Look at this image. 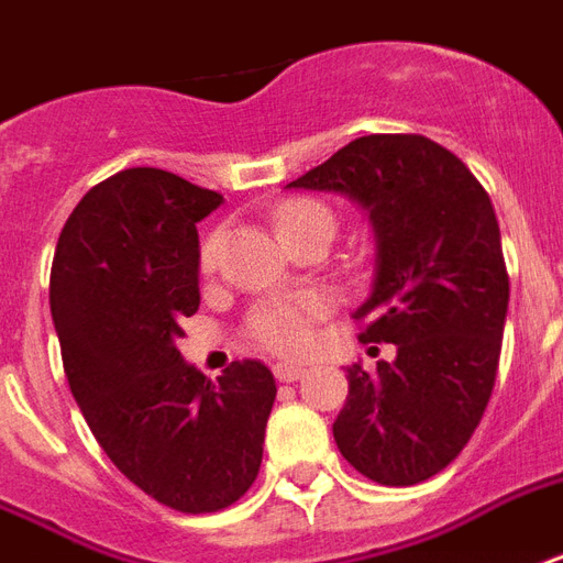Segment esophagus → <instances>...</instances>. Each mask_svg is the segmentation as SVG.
<instances>
[{"mask_svg":"<svg viewBox=\"0 0 563 563\" xmlns=\"http://www.w3.org/2000/svg\"><path fill=\"white\" fill-rule=\"evenodd\" d=\"M303 372H307V368L300 366V363H289V360H283V363H277V366H274V377H277V380H283V384L298 380Z\"/></svg>","mask_w":563,"mask_h":563,"instance_id":"34e87169","label":"esophagus"}]
</instances>
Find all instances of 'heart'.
I'll list each match as a JSON object with an SVG mask.
<instances>
[{
    "label": "heart",
    "instance_id": "heart-1",
    "mask_svg": "<svg viewBox=\"0 0 563 563\" xmlns=\"http://www.w3.org/2000/svg\"><path fill=\"white\" fill-rule=\"evenodd\" d=\"M312 224L333 227V212L330 206L312 197H295L277 209V230L289 242L291 235L307 230ZM227 233L212 230L206 235L200 247V272L212 274L218 268L221 251H224ZM333 307V300L324 291H298V295H274L260 303H253L247 319H244V333L256 349L272 351V354H300L312 345L319 321Z\"/></svg>",
    "mask_w": 563,
    "mask_h": 563
}]
</instances>
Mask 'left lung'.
I'll return each instance as SVG.
<instances>
[{
    "mask_svg": "<svg viewBox=\"0 0 563 563\" xmlns=\"http://www.w3.org/2000/svg\"><path fill=\"white\" fill-rule=\"evenodd\" d=\"M289 186L366 206L375 286L354 319L363 342L398 349L372 375L349 368L339 452L386 487L428 482L470 443L496 384L510 280L490 195L424 135H363Z\"/></svg>",
    "mask_w": 563,
    "mask_h": 563,
    "instance_id": "left-lung-1",
    "label": "left lung"
}]
</instances>
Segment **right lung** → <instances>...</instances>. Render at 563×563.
Listing matches in <instances>:
<instances>
[{"label":"right lung","mask_w":563,"mask_h":563,"mask_svg":"<svg viewBox=\"0 0 563 563\" xmlns=\"http://www.w3.org/2000/svg\"><path fill=\"white\" fill-rule=\"evenodd\" d=\"M224 197L126 167L81 197L55 244L49 307L85 422L129 482L179 514L230 508L256 482L274 375L260 360L209 380L179 357L200 307L197 221Z\"/></svg>","instance_id":"add662e5"}]
</instances>
